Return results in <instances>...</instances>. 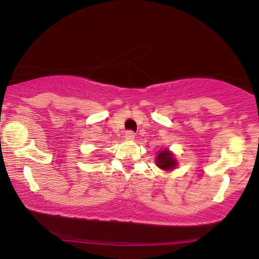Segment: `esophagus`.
Wrapping results in <instances>:
<instances>
[{
  "instance_id": "34e87169",
  "label": "esophagus",
  "mask_w": 259,
  "mask_h": 259,
  "mask_svg": "<svg viewBox=\"0 0 259 259\" xmlns=\"http://www.w3.org/2000/svg\"><path fill=\"white\" fill-rule=\"evenodd\" d=\"M125 139L129 140V141H132V140L135 139V133L130 132V130H129V132H126L125 133Z\"/></svg>"
}]
</instances>
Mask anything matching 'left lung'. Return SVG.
Listing matches in <instances>:
<instances>
[{
	"label": "left lung",
	"mask_w": 259,
	"mask_h": 259,
	"mask_svg": "<svg viewBox=\"0 0 259 259\" xmlns=\"http://www.w3.org/2000/svg\"><path fill=\"white\" fill-rule=\"evenodd\" d=\"M178 159L175 154L171 152L169 148H163L159 150L156 157V165L159 169L165 171H171L178 167Z\"/></svg>",
	"instance_id": "obj_1"
}]
</instances>
